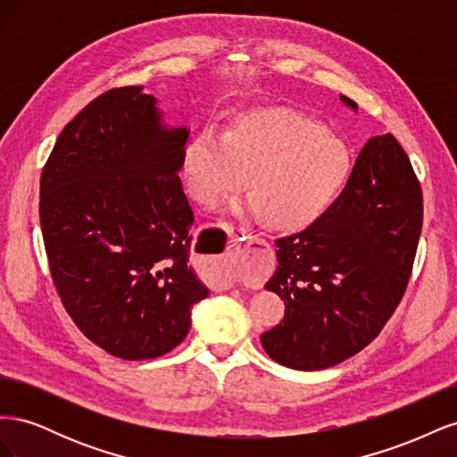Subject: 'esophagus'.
<instances>
[{
	"label": "esophagus",
	"instance_id": "34e87169",
	"mask_svg": "<svg viewBox=\"0 0 457 457\" xmlns=\"http://www.w3.org/2000/svg\"><path fill=\"white\" fill-rule=\"evenodd\" d=\"M240 242H244V245L247 247V245H252V244H261V245H267V242L262 240L259 234H247V237H244V238H240Z\"/></svg>",
	"mask_w": 457,
	"mask_h": 457
}]
</instances>
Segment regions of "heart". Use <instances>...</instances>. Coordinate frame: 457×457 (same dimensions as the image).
<instances>
[{"label": "heart", "instance_id": "b5f03b06", "mask_svg": "<svg viewBox=\"0 0 457 457\" xmlns=\"http://www.w3.org/2000/svg\"><path fill=\"white\" fill-rule=\"evenodd\" d=\"M351 170L347 145L284 106L238 114L225 135L205 128L183 152L190 195L212 207L245 187L253 196L234 212L267 213L276 227H305L337 198Z\"/></svg>", "mask_w": 457, "mask_h": 457}]
</instances>
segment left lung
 I'll return each instance as SVG.
<instances>
[{
  "label": "left lung",
  "mask_w": 457,
  "mask_h": 457,
  "mask_svg": "<svg viewBox=\"0 0 457 457\" xmlns=\"http://www.w3.org/2000/svg\"><path fill=\"white\" fill-rule=\"evenodd\" d=\"M421 223V187L404 148L391 133L371 137L337 200L274 242L278 269L265 287L284 299L286 314L261 336L272 361L324 370L376 339L404 295Z\"/></svg>",
  "instance_id": "8db88e82"
}]
</instances>
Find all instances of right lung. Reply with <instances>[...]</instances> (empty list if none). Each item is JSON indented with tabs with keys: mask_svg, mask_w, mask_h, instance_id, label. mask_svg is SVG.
Listing matches in <instances>:
<instances>
[{
	"mask_svg": "<svg viewBox=\"0 0 457 457\" xmlns=\"http://www.w3.org/2000/svg\"><path fill=\"white\" fill-rule=\"evenodd\" d=\"M143 86L110 89L68 123L39 181V223L62 305L123 361L175 349L207 289L188 265L195 213L179 171L190 129Z\"/></svg>",
	"mask_w": 457,
	"mask_h": 457,
	"instance_id": "right-lung-1",
	"label": "right lung"
}]
</instances>
